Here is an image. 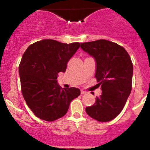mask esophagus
<instances>
[{
    "label": "esophagus",
    "mask_w": 150,
    "mask_h": 150,
    "mask_svg": "<svg viewBox=\"0 0 150 150\" xmlns=\"http://www.w3.org/2000/svg\"><path fill=\"white\" fill-rule=\"evenodd\" d=\"M86 93H87V92H85V91L81 90V94H85Z\"/></svg>",
    "instance_id": "1"
}]
</instances>
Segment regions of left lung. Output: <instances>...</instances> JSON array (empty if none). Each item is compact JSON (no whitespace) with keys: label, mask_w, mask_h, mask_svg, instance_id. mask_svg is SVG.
I'll return each mask as SVG.
<instances>
[{"label":"left lung","mask_w":150,"mask_h":150,"mask_svg":"<svg viewBox=\"0 0 150 150\" xmlns=\"http://www.w3.org/2000/svg\"><path fill=\"white\" fill-rule=\"evenodd\" d=\"M80 44L82 49L95 59V77L102 91L85 111L98 121H110L121 112L131 92L132 61L126 50L116 43L99 39Z\"/></svg>","instance_id":"left-lung-1"}]
</instances>
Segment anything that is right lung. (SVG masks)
<instances>
[{
    "mask_svg": "<svg viewBox=\"0 0 150 150\" xmlns=\"http://www.w3.org/2000/svg\"><path fill=\"white\" fill-rule=\"evenodd\" d=\"M80 43L63 44L43 39L27 48L19 65L21 90L27 106L36 116L53 121L65 116L70 104L80 94L75 87L62 89L58 74L80 48Z\"/></svg>",
    "mask_w": 150,
    "mask_h": 150,
    "instance_id": "right-lung-1",
    "label": "right lung"
}]
</instances>
